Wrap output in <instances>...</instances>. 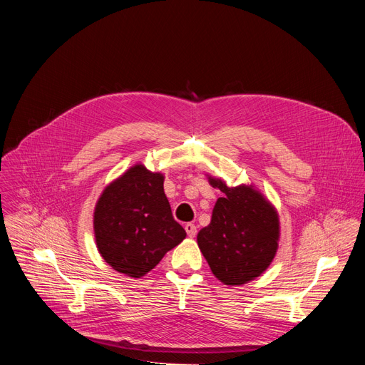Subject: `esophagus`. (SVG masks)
Wrapping results in <instances>:
<instances>
[{
  "mask_svg": "<svg viewBox=\"0 0 365 365\" xmlns=\"http://www.w3.org/2000/svg\"><path fill=\"white\" fill-rule=\"evenodd\" d=\"M185 230H186V232H187V235H189L190 238H193V237L196 235V227H195V224L187 222V224L185 225Z\"/></svg>",
  "mask_w": 365,
  "mask_h": 365,
  "instance_id": "obj_1",
  "label": "esophagus"
}]
</instances>
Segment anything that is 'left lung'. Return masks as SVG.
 Wrapping results in <instances>:
<instances>
[{
	"instance_id": "1",
	"label": "left lung",
	"mask_w": 365,
	"mask_h": 365,
	"mask_svg": "<svg viewBox=\"0 0 365 365\" xmlns=\"http://www.w3.org/2000/svg\"><path fill=\"white\" fill-rule=\"evenodd\" d=\"M222 192L211 224L197 232V245L214 276L227 286H241L262 276L279 248L280 222L272 202L252 185L227 186L207 175Z\"/></svg>"
}]
</instances>
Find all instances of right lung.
<instances>
[{"instance_id": "obj_1", "label": "right lung", "mask_w": 365, "mask_h": 365, "mask_svg": "<svg viewBox=\"0 0 365 365\" xmlns=\"http://www.w3.org/2000/svg\"><path fill=\"white\" fill-rule=\"evenodd\" d=\"M165 176L134 165L101 193L93 212L96 248L114 270L140 279L179 245L186 231L175 221Z\"/></svg>"}]
</instances>
